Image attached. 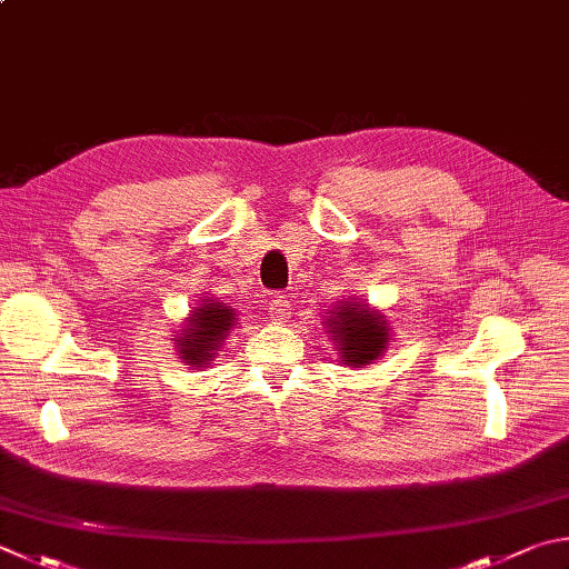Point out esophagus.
<instances>
[{
	"mask_svg": "<svg viewBox=\"0 0 569 569\" xmlns=\"http://www.w3.org/2000/svg\"><path fill=\"white\" fill-rule=\"evenodd\" d=\"M270 309H272V317L274 319H287L289 315H292V299H289L287 295H282V292H277L272 297Z\"/></svg>",
	"mask_w": 569,
	"mask_h": 569,
	"instance_id": "esophagus-1",
	"label": "esophagus"
}]
</instances>
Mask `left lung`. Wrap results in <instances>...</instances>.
Segmentation results:
<instances>
[{"mask_svg": "<svg viewBox=\"0 0 569 569\" xmlns=\"http://www.w3.org/2000/svg\"><path fill=\"white\" fill-rule=\"evenodd\" d=\"M329 331L335 335V345L341 353V361L349 367H367L389 341V327L381 315L369 312L363 305H341L327 321Z\"/></svg>", "mask_w": 569, "mask_h": 569, "instance_id": "1", "label": "left lung"}]
</instances>
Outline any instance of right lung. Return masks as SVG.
<instances>
[{"mask_svg": "<svg viewBox=\"0 0 569 569\" xmlns=\"http://www.w3.org/2000/svg\"><path fill=\"white\" fill-rule=\"evenodd\" d=\"M234 309L224 302H202L196 312L188 317V327L183 329V337L176 339L180 345V357L186 363H210L220 351L222 339L230 335L234 325Z\"/></svg>", "mask_w": 569, "mask_h": 569, "instance_id": "1", "label": "right lung"}]
</instances>
